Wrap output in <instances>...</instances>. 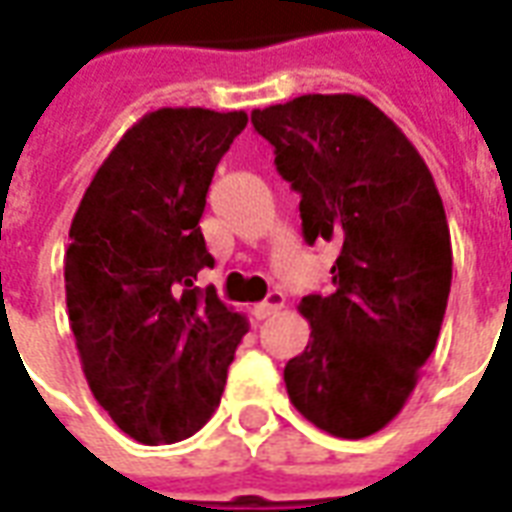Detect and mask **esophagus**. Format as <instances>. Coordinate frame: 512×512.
I'll return each instance as SVG.
<instances>
[{"instance_id": "esophagus-1", "label": "esophagus", "mask_w": 512, "mask_h": 512, "mask_svg": "<svg viewBox=\"0 0 512 512\" xmlns=\"http://www.w3.org/2000/svg\"><path fill=\"white\" fill-rule=\"evenodd\" d=\"M285 307V296L282 293H268V299L266 301H260V304H255V318L257 321H263V318H271V315H277L279 310Z\"/></svg>"}]
</instances>
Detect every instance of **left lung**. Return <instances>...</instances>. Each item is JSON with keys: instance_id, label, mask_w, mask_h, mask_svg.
<instances>
[{"instance_id": "left-lung-1", "label": "left lung", "mask_w": 512, "mask_h": 512, "mask_svg": "<svg viewBox=\"0 0 512 512\" xmlns=\"http://www.w3.org/2000/svg\"><path fill=\"white\" fill-rule=\"evenodd\" d=\"M252 126L301 194L307 244H340L334 293L299 304L310 343L285 365L290 403L332 436H373L406 406L439 340L452 282L439 189L365 95H299L255 109Z\"/></svg>"}]
</instances>
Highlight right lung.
<instances>
[{
	"label": "right lung",
	"instance_id": "obj_1",
	"mask_svg": "<svg viewBox=\"0 0 512 512\" xmlns=\"http://www.w3.org/2000/svg\"><path fill=\"white\" fill-rule=\"evenodd\" d=\"M246 112L164 106L112 147L71 222L65 301L90 392L142 444H172L211 419L249 332L216 290L200 219L213 169Z\"/></svg>",
	"mask_w": 512,
	"mask_h": 512
}]
</instances>
